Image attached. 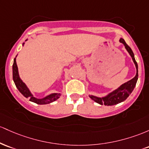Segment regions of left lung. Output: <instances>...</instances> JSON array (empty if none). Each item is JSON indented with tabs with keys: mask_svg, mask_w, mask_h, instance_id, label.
I'll return each instance as SVG.
<instances>
[{
	"mask_svg": "<svg viewBox=\"0 0 149 149\" xmlns=\"http://www.w3.org/2000/svg\"><path fill=\"white\" fill-rule=\"evenodd\" d=\"M119 41L124 45L125 49L127 50V51L129 54L130 55V56L132 58V61L134 62V63L135 67H136V74L135 75L134 77L132 78L131 80L123 84L121 86H120L119 87L116 88V89H115L114 91H113L112 92L108 93L106 96L102 97L93 96V95H89V96H88L91 99H92L93 101H94L96 103H98V104L100 105L114 106V105H116L118 104V103H121V102L125 101V100L127 98V97L130 96V94H131V93L132 92L135 86H136V81H137L138 65L134 58V55L132 50L131 48L127 44L123 38H120Z\"/></svg>",
	"mask_w": 149,
	"mask_h": 149,
	"instance_id": "obj_1",
	"label": "left lung"
}]
</instances>
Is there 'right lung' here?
<instances>
[{"instance_id":"right-lung-1","label":"right lung","mask_w":149,"mask_h":149,"mask_svg":"<svg viewBox=\"0 0 149 149\" xmlns=\"http://www.w3.org/2000/svg\"><path fill=\"white\" fill-rule=\"evenodd\" d=\"M26 41H27V39H26ZM24 43H23L22 46H24ZM17 56V55L15 58L14 62H13V79L17 88L19 90V92H20L24 97H26V98H29L30 101L34 102V103H37V104H39V105L48 104V103H52V102L56 101L57 99H58V98H60V96H61V93H51V94L43 97L42 98H37L34 96V95L31 93V91H30L29 88L27 87V86L25 84V83L23 82L21 78L19 77V72H18V68L16 63Z\"/></svg>"}]
</instances>
